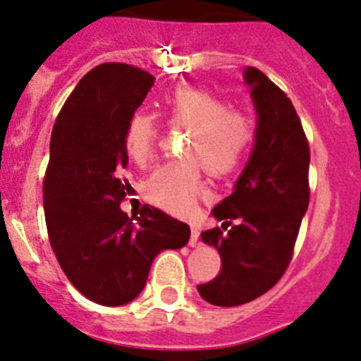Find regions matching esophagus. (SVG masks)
I'll return each instance as SVG.
<instances>
[{"instance_id":"esophagus-1","label":"esophagus","mask_w":361,"mask_h":361,"mask_svg":"<svg viewBox=\"0 0 361 361\" xmlns=\"http://www.w3.org/2000/svg\"><path fill=\"white\" fill-rule=\"evenodd\" d=\"M197 239H200V228H197V226H192V233H190V241H188V245L196 246Z\"/></svg>"}]
</instances>
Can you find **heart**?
Wrapping results in <instances>:
<instances>
[{"instance_id": "1", "label": "heart", "mask_w": 361, "mask_h": 361, "mask_svg": "<svg viewBox=\"0 0 361 361\" xmlns=\"http://www.w3.org/2000/svg\"><path fill=\"white\" fill-rule=\"evenodd\" d=\"M161 113L174 131H188L183 140L187 160L164 165L145 181V197L176 216L196 209L203 194L201 167L212 178L232 176L243 167L255 142V122L217 93L194 86H178L161 97ZM161 129L147 113H135L124 133L129 158L144 165L154 157Z\"/></svg>"}]
</instances>
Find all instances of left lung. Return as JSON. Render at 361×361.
Wrapping results in <instances>:
<instances>
[{
    "label": "left lung",
    "mask_w": 361,
    "mask_h": 361,
    "mask_svg": "<svg viewBox=\"0 0 361 361\" xmlns=\"http://www.w3.org/2000/svg\"><path fill=\"white\" fill-rule=\"evenodd\" d=\"M245 80L257 111L255 145L233 192L212 210L223 225L201 233L221 269L197 291L221 307L255 300L281 281L310 204V144L293 104L257 68H246Z\"/></svg>",
    "instance_id": "8db88e82"
}]
</instances>
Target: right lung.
I'll return each mask as SVG.
<instances>
[{
  "instance_id": "right-lung-1",
  "label": "right lung",
  "mask_w": 361,
  "mask_h": 361,
  "mask_svg": "<svg viewBox=\"0 0 361 361\" xmlns=\"http://www.w3.org/2000/svg\"><path fill=\"white\" fill-rule=\"evenodd\" d=\"M154 84L124 63L90 70L55 118L43 181L51 250L68 281L90 300L124 306L140 295L161 250H178L188 225L144 204L140 216L120 210L128 181L124 133Z\"/></svg>"
}]
</instances>
